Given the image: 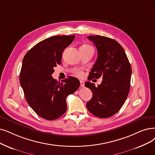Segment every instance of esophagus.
Returning a JSON list of instances; mask_svg holds the SVG:
<instances>
[{
  "label": "esophagus",
  "instance_id": "1",
  "mask_svg": "<svg viewBox=\"0 0 155 155\" xmlns=\"http://www.w3.org/2000/svg\"><path fill=\"white\" fill-rule=\"evenodd\" d=\"M80 84H81V86L82 88L84 87V83L83 81H80Z\"/></svg>",
  "mask_w": 155,
  "mask_h": 155
}]
</instances>
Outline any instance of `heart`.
<instances>
[{"label":"heart","mask_w":155,"mask_h":155,"mask_svg":"<svg viewBox=\"0 0 155 155\" xmlns=\"http://www.w3.org/2000/svg\"><path fill=\"white\" fill-rule=\"evenodd\" d=\"M84 46H88V45H84ZM75 74H76V75L78 77H82L83 76V72L81 71H79V70L76 71L75 72Z\"/></svg>","instance_id":"1"}]
</instances>
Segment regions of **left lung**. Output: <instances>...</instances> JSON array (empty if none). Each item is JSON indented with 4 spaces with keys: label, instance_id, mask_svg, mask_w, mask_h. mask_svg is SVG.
I'll list each match as a JSON object with an SVG mask.
<instances>
[{
    "label": "left lung",
    "instance_id": "1",
    "mask_svg": "<svg viewBox=\"0 0 155 155\" xmlns=\"http://www.w3.org/2000/svg\"><path fill=\"white\" fill-rule=\"evenodd\" d=\"M88 39L98 51L88 79L102 78V81L98 86L85 83L94 94L86 107L91 114L106 118L118 112L124 104L130 91L132 68L125 50L114 39L101 35L88 36Z\"/></svg>",
    "mask_w": 155,
    "mask_h": 155
}]
</instances>
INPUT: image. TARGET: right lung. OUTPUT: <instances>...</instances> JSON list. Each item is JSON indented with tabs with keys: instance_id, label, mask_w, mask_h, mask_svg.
<instances>
[{
	"instance_id": "add662e5",
	"label": "right lung",
	"mask_w": 155,
	"mask_h": 155,
	"mask_svg": "<svg viewBox=\"0 0 155 155\" xmlns=\"http://www.w3.org/2000/svg\"><path fill=\"white\" fill-rule=\"evenodd\" d=\"M75 35H56L43 40L25 55L20 74V83L29 106L42 118L56 120L67 110V97L80 86L72 76L59 83L51 74L61 64L64 49Z\"/></svg>"
}]
</instances>
